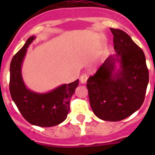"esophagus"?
Wrapping results in <instances>:
<instances>
[{
  "instance_id": "esophagus-1",
  "label": "esophagus",
  "mask_w": 155,
  "mask_h": 155,
  "mask_svg": "<svg viewBox=\"0 0 155 155\" xmlns=\"http://www.w3.org/2000/svg\"><path fill=\"white\" fill-rule=\"evenodd\" d=\"M87 75H85V74H84V75H81L80 78V83H81V84H86V82H87Z\"/></svg>"
}]
</instances>
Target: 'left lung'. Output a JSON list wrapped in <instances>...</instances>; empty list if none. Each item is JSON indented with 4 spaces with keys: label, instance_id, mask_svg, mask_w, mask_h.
<instances>
[{
    "label": "left lung",
    "instance_id": "obj_1",
    "mask_svg": "<svg viewBox=\"0 0 155 155\" xmlns=\"http://www.w3.org/2000/svg\"><path fill=\"white\" fill-rule=\"evenodd\" d=\"M116 54L87 81L90 105L97 117L118 121L142 105L149 71L142 50L123 30L110 28ZM119 64L117 69V64Z\"/></svg>",
    "mask_w": 155,
    "mask_h": 155
}]
</instances>
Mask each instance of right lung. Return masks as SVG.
<instances>
[{"mask_svg":"<svg viewBox=\"0 0 155 155\" xmlns=\"http://www.w3.org/2000/svg\"><path fill=\"white\" fill-rule=\"evenodd\" d=\"M35 36L26 40L10 63L9 92L12 99L28 122L40 127H51L65 120L70 111V99L79 85V80L62 84L46 93L33 92L25 86L21 75V66Z\"/></svg>","mask_w":155,"mask_h":155,"instance_id":"obj_1","label":"right lung"}]
</instances>
